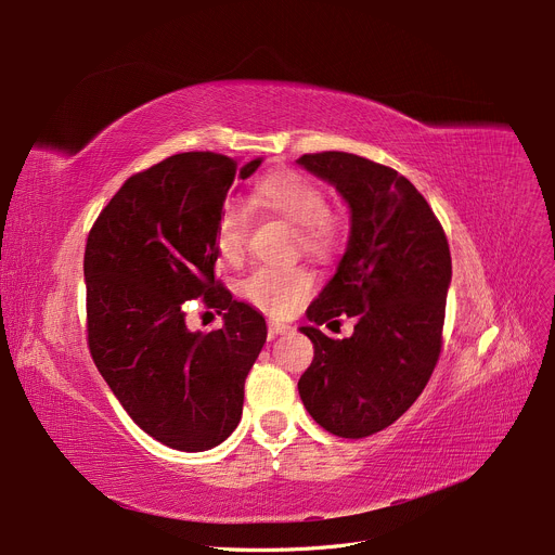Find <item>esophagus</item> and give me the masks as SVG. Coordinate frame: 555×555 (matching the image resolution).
<instances>
[{
    "mask_svg": "<svg viewBox=\"0 0 555 555\" xmlns=\"http://www.w3.org/2000/svg\"><path fill=\"white\" fill-rule=\"evenodd\" d=\"M268 331H270V337H274V335H285V333H293L295 328H293L291 324H281V322H270Z\"/></svg>",
    "mask_w": 555,
    "mask_h": 555,
    "instance_id": "esophagus-1",
    "label": "esophagus"
}]
</instances>
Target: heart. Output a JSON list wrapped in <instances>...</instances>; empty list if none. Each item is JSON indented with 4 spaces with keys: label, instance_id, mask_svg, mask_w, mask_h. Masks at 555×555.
<instances>
[{
    "label": "heart",
    "instance_id": "1",
    "mask_svg": "<svg viewBox=\"0 0 555 555\" xmlns=\"http://www.w3.org/2000/svg\"><path fill=\"white\" fill-rule=\"evenodd\" d=\"M254 204L281 215L297 229L304 254L326 258L335 247V229L328 218L331 206L320 185L297 172H274L262 177L251 195ZM247 212L243 206H227L218 222V251L222 260L237 262L245 254ZM312 274L304 268H258L243 283L240 293L268 315H291L308 297Z\"/></svg>",
    "mask_w": 555,
    "mask_h": 555
}]
</instances>
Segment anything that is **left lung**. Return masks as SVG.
I'll use <instances>...</instances> for the list:
<instances>
[{"instance_id":"8db88e82","label":"left lung","mask_w":555,"mask_h":555,"mask_svg":"<svg viewBox=\"0 0 555 555\" xmlns=\"http://www.w3.org/2000/svg\"><path fill=\"white\" fill-rule=\"evenodd\" d=\"M297 165L349 208L347 249L299 328L315 347L299 397L333 436L367 438L415 403L438 363L451 285L447 235L392 167L347 152L304 154ZM340 314L359 322L349 338L331 341L317 326Z\"/></svg>"}]
</instances>
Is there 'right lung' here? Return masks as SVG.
<instances>
[{
    "label": "right lung",
    "mask_w": 555,
    "mask_h": 555,
    "mask_svg": "<svg viewBox=\"0 0 555 555\" xmlns=\"http://www.w3.org/2000/svg\"><path fill=\"white\" fill-rule=\"evenodd\" d=\"M260 163L212 152L165 158L127 179L88 235L94 365L129 417L177 451H208L231 436L268 340L262 312L215 281L227 192ZM195 298L228 310L222 330L186 328L182 306Z\"/></svg>",
    "instance_id": "add662e5"
}]
</instances>
